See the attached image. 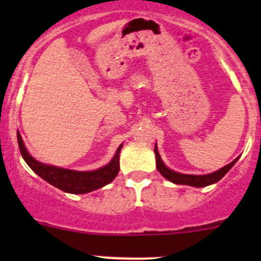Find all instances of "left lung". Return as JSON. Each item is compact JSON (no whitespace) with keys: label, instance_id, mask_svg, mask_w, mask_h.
I'll return each instance as SVG.
<instances>
[{"label":"left lung","instance_id":"8db88e82","mask_svg":"<svg viewBox=\"0 0 261 261\" xmlns=\"http://www.w3.org/2000/svg\"><path fill=\"white\" fill-rule=\"evenodd\" d=\"M154 152H155V158H156V169L159 170L160 174L165 178V179L173 181L175 184H184V186H192V187H197V188H201V187H206L210 186V184L216 183L231 169V168L235 165V163L238 162L239 158H236L233 162H231L230 164L225 165L223 168H221L220 170L217 172H213L211 174H206V175H191V174H181V173H177L174 170L169 169L167 165L163 163L162 158H160L159 151H158L156 145L154 147Z\"/></svg>","mask_w":261,"mask_h":261}]
</instances>
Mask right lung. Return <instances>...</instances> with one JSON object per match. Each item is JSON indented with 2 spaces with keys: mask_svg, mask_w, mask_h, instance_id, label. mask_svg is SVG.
<instances>
[{
  "mask_svg": "<svg viewBox=\"0 0 261 261\" xmlns=\"http://www.w3.org/2000/svg\"><path fill=\"white\" fill-rule=\"evenodd\" d=\"M17 143L21 155H22L26 164L39 177L43 178L44 180H46L51 186L62 189L63 192H67V193L83 194L102 188L106 184L111 183L116 178V175L118 174V170H120V162L118 160H120V151L122 145L118 146L115 156L105 167L99 168L97 170H92V172H77V170L63 169V168L46 165L34 159L28 152L25 145H23L20 133H17Z\"/></svg>",
  "mask_w": 261,
  "mask_h": 261,
  "instance_id": "add662e5",
  "label": "right lung"
}]
</instances>
